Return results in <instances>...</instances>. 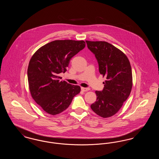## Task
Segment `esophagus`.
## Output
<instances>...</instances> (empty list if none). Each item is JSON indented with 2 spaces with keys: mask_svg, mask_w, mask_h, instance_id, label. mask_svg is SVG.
Listing matches in <instances>:
<instances>
[{
  "mask_svg": "<svg viewBox=\"0 0 159 159\" xmlns=\"http://www.w3.org/2000/svg\"><path fill=\"white\" fill-rule=\"evenodd\" d=\"M81 89H82V91H83V92H87V91H88L89 90V88H82Z\"/></svg>",
  "mask_w": 159,
  "mask_h": 159,
  "instance_id": "obj_1",
  "label": "esophagus"
}]
</instances>
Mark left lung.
<instances>
[{
  "label": "left lung",
  "instance_id": "1",
  "mask_svg": "<svg viewBox=\"0 0 159 159\" xmlns=\"http://www.w3.org/2000/svg\"><path fill=\"white\" fill-rule=\"evenodd\" d=\"M99 65V71L106 80L102 91H95L97 101L91 109L106 118L117 113L128 99L132 87V69L126 55L104 41H86Z\"/></svg>",
  "mask_w": 159,
  "mask_h": 159
}]
</instances>
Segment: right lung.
<instances>
[{
    "instance_id": "1",
    "label": "right lung",
    "mask_w": 159,
    "mask_h": 159,
    "mask_svg": "<svg viewBox=\"0 0 159 159\" xmlns=\"http://www.w3.org/2000/svg\"><path fill=\"white\" fill-rule=\"evenodd\" d=\"M83 40H59L40 48L29 62L27 76L32 98L47 113L60 114L70 105L80 87L60 81L70 60L85 47Z\"/></svg>"
}]
</instances>
